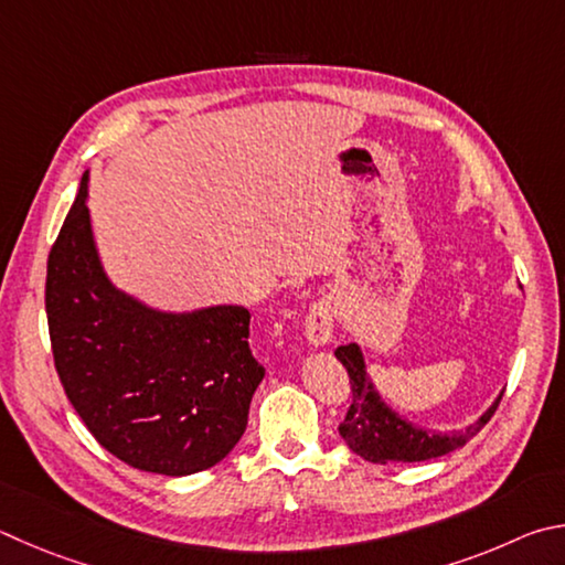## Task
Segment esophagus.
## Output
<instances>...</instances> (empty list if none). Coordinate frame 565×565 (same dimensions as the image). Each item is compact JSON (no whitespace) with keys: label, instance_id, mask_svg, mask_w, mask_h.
<instances>
[{"label":"esophagus","instance_id":"1","mask_svg":"<svg viewBox=\"0 0 565 565\" xmlns=\"http://www.w3.org/2000/svg\"><path fill=\"white\" fill-rule=\"evenodd\" d=\"M306 338L311 345H328L333 341V311L326 301L313 303L306 316Z\"/></svg>","mask_w":565,"mask_h":565}]
</instances>
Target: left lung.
<instances>
[{"label":"left lung","instance_id":"1","mask_svg":"<svg viewBox=\"0 0 565 565\" xmlns=\"http://www.w3.org/2000/svg\"><path fill=\"white\" fill-rule=\"evenodd\" d=\"M335 358L348 371L353 390V405L348 409L341 427H338V433H341L345 445L358 457L375 461V465H387V461H425L455 452V449L465 447L489 423L491 415L497 413L501 395H504L499 393L494 403L487 407V413H481V417L465 429L437 433V429L409 423V419L397 415L385 403L381 393L375 390L371 375H367L361 345H338Z\"/></svg>","mask_w":565,"mask_h":565}]
</instances>
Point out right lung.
<instances>
[{"label": "right lung", "mask_w": 565, "mask_h": 565, "mask_svg": "<svg viewBox=\"0 0 565 565\" xmlns=\"http://www.w3.org/2000/svg\"><path fill=\"white\" fill-rule=\"evenodd\" d=\"M81 178L46 266L51 351L71 405L126 465L188 477L227 457L247 429L264 367L244 306L162 311L104 269Z\"/></svg>", "instance_id": "right-lung-1"}]
</instances>
